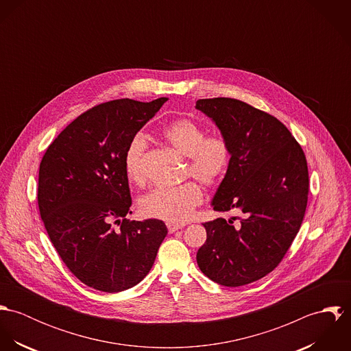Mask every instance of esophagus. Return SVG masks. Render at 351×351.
I'll return each mask as SVG.
<instances>
[{
  "mask_svg": "<svg viewBox=\"0 0 351 351\" xmlns=\"http://www.w3.org/2000/svg\"><path fill=\"white\" fill-rule=\"evenodd\" d=\"M166 226H167V230H169V232H170V234H173V232H176V231H178V230H181V228H184V227H185V224L171 223V221H167V223H166Z\"/></svg>",
  "mask_w": 351,
  "mask_h": 351,
  "instance_id": "obj_1",
  "label": "esophagus"
}]
</instances>
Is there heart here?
Instances as JSON below:
<instances>
[{"label": "heart", "mask_w": 351, "mask_h": 351, "mask_svg": "<svg viewBox=\"0 0 351 351\" xmlns=\"http://www.w3.org/2000/svg\"><path fill=\"white\" fill-rule=\"evenodd\" d=\"M163 138L174 149L188 156L186 177H193L204 185L217 184L228 170L231 150L220 135L206 136V128L191 119H180L163 130ZM147 139L138 134L128 145L124 156V170L130 181L145 180V155ZM202 200L196 182H186L173 188H156L145 195L139 206L145 216L171 223L188 220Z\"/></svg>", "instance_id": "heart-1"}]
</instances>
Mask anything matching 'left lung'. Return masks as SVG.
I'll use <instances>...</instances> for the list:
<instances>
[{"mask_svg":"<svg viewBox=\"0 0 351 351\" xmlns=\"http://www.w3.org/2000/svg\"><path fill=\"white\" fill-rule=\"evenodd\" d=\"M196 109L216 124L231 150L210 205L241 215L202 224L206 241L197 265L216 284L247 285L277 267L300 230L309 191L306 159L280 120L243 101L204 99Z\"/></svg>","mask_w":351,"mask_h":351,"instance_id":"left-lung-1","label":"left lung"}]
</instances>
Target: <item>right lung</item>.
<instances>
[{
	"instance_id": "1",
	"label": "right lung",
	"mask_w": 351,
	"mask_h": 351,
	"mask_svg": "<svg viewBox=\"0 0 351 351\" xmlns=\"http://www.w3.org/2000/svg\"><path fill=\"white\" fill-rule=\"evenodd\" d=\"M167 100L100 104L71 121L40 162L38 202L50 241L70 271L101 292L139 284L167 235L162 220L125 219L132 200L124 170L128 145Z\"/></svg>"
}]
</instances>
